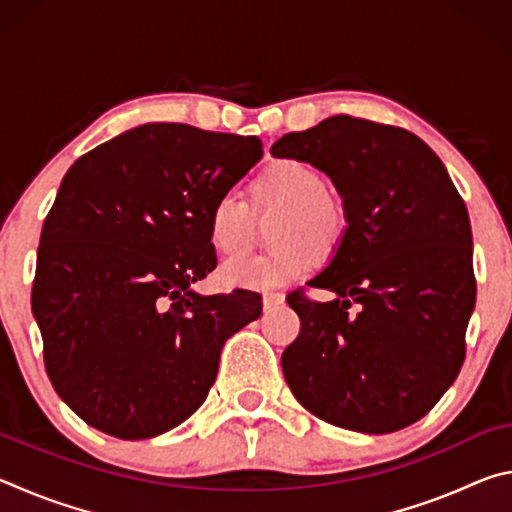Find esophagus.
<instances>
[{
	"mask_svg": "<svg viewBox=\"0 0 512 512\" xmlns=\"http://www.w3.org/2000/svg\"><path fill=\"white\" fill-rule=\"evenodd\" d=\"M284 302V293H264V309L271 311Z\"/></svg>",
	"mask_w": 512,
	"mask_h": 512,
	"instance_id": "1",
	"label": "esophagus"
}]
</instances>
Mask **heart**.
I'll list each match as a JSON object with an SVG mask.
<instances>
[{"mask_svg":"<svg viewBox=\"0 0 512 512\" xmlns=\"http://www.w3.org/2000/svg\"><path fill=\"white\" fill-rule=\"evenodd\" d=\"M250 201L257 210L277 212L266 255L225 262L221 277L232 287L271 291L287 287L311 271L314 255L334 257L348 235V210L325 187V178L311 164L293 158L275 160L250 183ZM250 237V212L235 196H219L207 210V241L219 255H239Z\"/></svg>","mask_w":512,"mask_h":512,"instance_id":"1","label":"heart"}]
</instances>
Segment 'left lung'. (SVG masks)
<instances>
[{
	"label": "left lung",
	"instance_id": "8db88e82",
	"mask_svg": "<svg viewBox=\"0 0 512 512\" xmlns=\"http://www.w3.org/2000/svg\"><path fill=\"white\" fill-rule=\"evenodd\" d=\"M327 173L348 210L339 253L287 296L300 334L284 379L316 418L391 433L424 418L461 372L476 300L472 228L445 164L404 128L336 115L271 146Z\"/></svg>",
	"mask_w": 512,
	"mask_h": 512
}]
</instances>
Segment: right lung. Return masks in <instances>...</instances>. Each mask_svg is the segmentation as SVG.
Wrapping results in <instances>:
<instances>
[{
    "instance_id": "1",
    "label": "right lung",
    "mask_w": 512,
    "mask_h": 512,
    "mask_svg": "<svg viewBox=\"0 0 512 512\" xmlns=\"http://www.w3.org/2000/svg\"><path fill=\"white\" fill-rule=\"evenodd\" d=\"M262 160L257 137L144 124L65 173L42 225L31 307L69 409L124 440L205 402L223 343L262 316L253 291L201 296L216 268L207 210Z\"/></svg>"
}]
</instances>
